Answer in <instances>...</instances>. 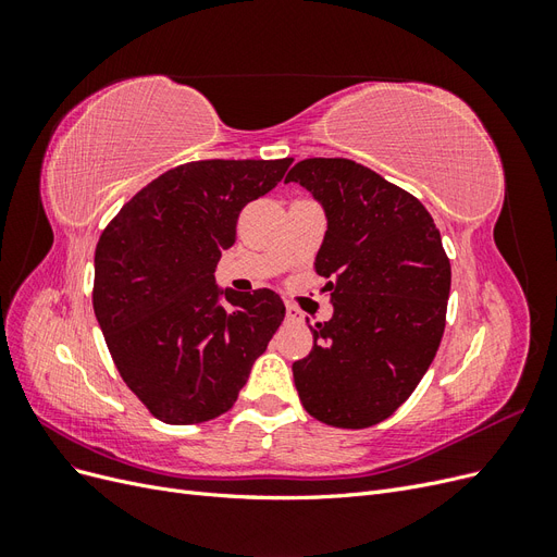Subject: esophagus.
<instances>
[{
	"mask_svg": "<svg viewBox=\"0 0 557 557\" xmlns=\"http://www.w3.org/2000/svg\"><path fill=\"white\" fill-rule=\"evenodd\" d=\"M285 318H288L290 323H299V320H301V311H299L297 307L288 305V307H285Z\"/></svg>",
	"mask_w": 557,
	"mask_h": 557,
	"instance_id": "1",
	"label": "esophagus"
}]
</instances>
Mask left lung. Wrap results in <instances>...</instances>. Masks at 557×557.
<instances>
[{"instance_id":"1","label":"left lung","mask_w":557,"mask_h":557,"mask_svg":"<svg viewBox=\"0 0 557 557\" xmlns=\"http://www.w3.org/2000/svg\"><path fill=\"white\" fill-rule=\"evenodd\" d=\"M327 215L315 256L334 307L313 348L293 364L305 409L320 423L372 428L391 418L430 369L446 327L450 262L432 215L407 190L346 158L297 162L285 183Z\"/></svg>"}]
</instances>
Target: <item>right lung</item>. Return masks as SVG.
<instances>
[{"mask_svg":"<svg viewBox=\"0 0 557 557\" xmlns=\"http://www.w3.org/2000/svg\"><path fill=\"white\" fill-rule=\"evenodd\" d=\"M290 162L178 164L134 195L97 242V323L123 381L162 423L230 411L281 325L274 290H221L213 272L237 239L242 209L276 188Z\"/></svg>","mask_w":557,"mask_h":557,"instance_id":"1","label":"right lung"}]
</instances>
